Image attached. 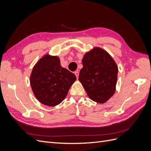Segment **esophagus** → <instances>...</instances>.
Wrapping results in <instances>:
<instances>
[{
  "instance_id": "34e87169",
  "label": "esophagus",
  "mask_w": 151,
  "mask_h": 151,
  "mask_svg": "<svg viewBox=\"0 0 151 151\" xmlns=\"http://www.w3.org/2000/svg\"><path fill=\"white\" fill-rule=\"evenodd\" d=\"M74 74H75L76 76V77H77V79H78V77H79V72H78V71H76V72H74Z\"/></svg>"
}]
</instances>
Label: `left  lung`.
Listing matches in <instances>:
<instances>
[{"label":"left lung","instance_id":"1","mask_svg":"<svg viewBox=\"0 0 151 151\" xmlns=\"http://www.w3.org/2000/svg\"><path fill=\"white\" fill-rule=\"evenodd\" d=\"M79 80L91 99L98 103L106 102L116 90L118 67L106 51L95 47L83 58Z\"/></svg>","mask_w":151,"mask_h":151}]
</instances>
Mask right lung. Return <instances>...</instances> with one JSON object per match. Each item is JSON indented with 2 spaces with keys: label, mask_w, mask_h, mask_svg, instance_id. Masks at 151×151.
Here are the masks:
<instances>
[{
  "label": "right lung",
  "mask_w": 151,
  "mask_h": 151,
  "mask_svg": "<svg viewBox=\"0 0 151 151\" xmlns=\"http://www.w3.org/2000/svg\"><path fill=\"white\" fill-rule=\"evenodd\" d=\"M76 76L60 65V58L47 54L36 63L31 72L30 84L38 101L48 106L60 104L66 97Z\"/></svg>",
  "instance_id": "1"
}]
</instances>
